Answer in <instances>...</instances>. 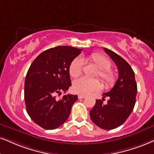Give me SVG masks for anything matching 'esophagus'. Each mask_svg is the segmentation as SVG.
Returning <instances> with one entry per match:
<instances>
[{
  "mask_svg": "<svg viewBox=\"0 0 154 154\" xmlns=\"http://www.w3.org/2000/svg\"><path fill=\"white\" fill-rule=\"evenodd\" d=\"M86 97V96L85 95H83V94H78V98L79 99V100H81V99H84Z\"/></svg>",
  "mask_w": 154,
  "mask_h": 154,
  "instance_id": "1",
  "label": "esophagus"
}]
</instances>
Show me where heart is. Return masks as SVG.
<instances>
[{
  "label": "heart",
  "instance_id": "b5f03b06",
  "mask_svg": "<svg viewBox=\"0 0 154 154\" xmlns=\"http://www.w3.org/2000/svg\"><path fill=\"white\" fill-rule=\"evenodd\" d=\"M89 60L98 69L96 74L104 82L105 86L111 87L116 81V74L110 69V60L101 54L93 53L89 56ZM83 63L80 57H75L69 67V72L71 77H79L82 72ZM102 87L100 82L97 79H88L81 77L73 83V90L79 94H88L93 91L100 90Z\"/></svg>",
  "mask_w": 154,
  "mask_h": 154
}]
</instances>
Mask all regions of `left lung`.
<instances>
[{"instance_id": "obj_1", "label": "left lung", "mask_w": 154, "mask_h": 154, "mask_svg": "<svg viewBox=\"0 0 154 154\" xmlns=\"http://www.w3.org/2000/svg\"><path fill=\"white\" fill-rule=\"evenodd\" d=\"M104 51L116 64L119 77L113 88L103 94L102 100H96V104L89 112L93 123L102 129L111 130L123 124L134 109L137 93L135 75L129 64L114 52L104 48ZM109 97L106 104L103 103Z\"/></svg>"}]
</instances>
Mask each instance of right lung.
<instances>
[{
    "mask_svg": "<svg viewBox=\"0 0 154 154\" xmlns=\"http://www.w3.org/2000/svg\"><path fill=\"white\" fill-rule=\"evenodd\" d=\"M82 49L57 46L42 52L31 64L25 80L26 110L35 123L45 129H55L66 122L77 95L57 94L71 86L69 67Z\"/></svg>",
    "mask_w": 154,
    "mask_h": 154,
    "instance_id": "add662e5",
    "label": "right lung"
}]
</instances>
